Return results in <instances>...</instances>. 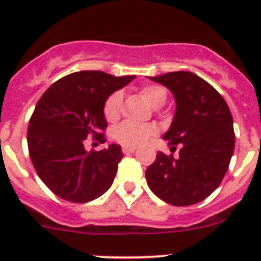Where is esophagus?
Listing matches in <instances>:
<instances>
[{
    "label": "esophagus",
    "instance_id": "34e87169",
    "mask_svg": "<svg viewBox=\"0 0 261 261\" xmlns=\"http://www.w3.org/2000/svg\"><path fill=\"white\" fill-rule=\"evenodd\" d=\"M123 153L124 154H130V153H135L136 151V146H123Z\"/></svg>",
    "mask_w": 261,
    "mask_h": 261
}]
</instances>
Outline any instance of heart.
Masks as SVG:
<instances>
[{"label":"heart","instance_id":"b5f03b06","mask_svg":"<svg viewBox=\"0 0 261 261\" xmlns=\"http://www.w3.org/2000/svg\"><path fill=\"white\" fill-rule=\"evenodd\" d=\"M142 98L147 105L158 108L165 105L167 99V91L159 85H145L140 90ZM121 111V94L114 93L107 98L103 106L105 119L110 123H115L120 117ZM155 133V129L150 125H136L132 123H121L114 129V138L123 146H138L146 142Z\"/></svg>","mask_w":261,"mask_h":261}]
</instances>
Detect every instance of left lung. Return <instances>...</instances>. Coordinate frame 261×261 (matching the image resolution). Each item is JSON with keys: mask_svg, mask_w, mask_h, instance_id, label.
<instances>
[{"mask_svg": "<svg viewBox=\"0 0 261 261\" xmlns=\"http://www.w3.org/2000/svg\"><path fill=\"white\" fill-rule=\"evenodd\" d=\"M149 80L174 94L176 111L163 138L174 150L180 145L177 158L156 154L145 172L149 188L175 206L197 204L218 188L234 153L229 106L212 85L191 71H171Z\"/></svg>", "mask_w": 261, "mask_h": 261, "instance_id": "8db88e82", "label": "left lung"}]
</instances>
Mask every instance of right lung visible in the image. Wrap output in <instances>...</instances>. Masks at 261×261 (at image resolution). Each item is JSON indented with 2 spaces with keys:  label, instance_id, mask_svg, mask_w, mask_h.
Instances as JSON below:
<instances>
[{
  "label": "right lung",
  "instance_id": "right-lung-1",
  "mask_svg": "<svg viewBox=\"0 0 261 261\" xmlns=\"http://www.w3.org/2000/svg\"><path fill=\"white\" fill-rule=\"evenodd\" d=\"M135 75L115 77L100 70H82L56 81L39 99L30 119V158L43 183L60 199L89 202L112 186L123 158L120 145L86 151L89 135L100 137L107 121L103 106L108 96Z\"/></svg>",
  "mask_w": 261,
  "mask_h": 261
}]
</instances>
